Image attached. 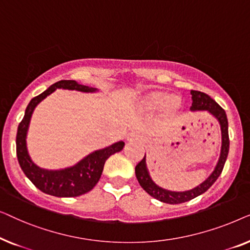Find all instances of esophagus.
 <instances>
[{"mask_svg":"<svg viewBox=\"0 0 250 250\" xmlns=\"http://www.w3.org/2000/svg\"><path fill=\"white\" fill-rule=\"evenodd\" d=\"M136 140H138V141H140V142L143 141V139L141 138V136H140L139 134H136V133H131V134L127 136V141H129V142L136 141Z\"/></svg>","mask_w":250,"mask_h":250,"instance_id":"34e87169","label":"esophagus"}]
</instances>
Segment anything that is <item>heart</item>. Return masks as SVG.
Instances as JSON below:
<instances>
[{
	"mask_svg": "<svg viewBox=\"0 0 250 250\" xmlns=\"http://www.w3.org/2000/svg\"><path fill=\"white\" fill-rule=\"evenodd\" d=\"M142 104L146 110H155L162 104L160 115L164 119H170L180 108V99L175 95H167L163 91H151L145 95Z\"/></svg>",
	"mask_w": 250,
	"mask_h": 250,
	"instance_id": "b5f03b06",
	"label": "heart"
}]
</instances>
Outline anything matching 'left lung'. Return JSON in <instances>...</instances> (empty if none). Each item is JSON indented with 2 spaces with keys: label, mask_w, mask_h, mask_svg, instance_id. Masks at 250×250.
Segmentation results:
<instances>
[{
  "label": "left lung",
  "mask_w": 250,
  "mask_h": 250,
  "mask_svg": "<svg viewBox=\"0 0 250 250\" xmlns=\"http://www.w3.org/2000/svg\"><path fill=\"white\" fill-rule=\"evenodd\" d=\"M191 95H192V105H191V110H207L209 111L214 117L217 118V121L221 124L222 129V150H221V157L218 160L215 170L210 174L208 179L194 188L192 190L184 191V192H174V191H167L164 190L158 186H156L150 179L148 170H146V156L140 162L138 165L135 166V175L138 179L140 186L142 189L148 192L150 196L155 198L157 200L163 201V203L175 205V204H182L186 201H189L193 198L200 196L201 193L206 192L209 188L213 186L215 181L218 179L221 175L222 170H223L224 164L227 162L229 148H230V140H229V125H228V118L225 110L217 104L216 101L213 100L209 95L204 93L200 91H191Z\"/></svg>",
  "instance_id": "8db88e82"
}]
</instances>
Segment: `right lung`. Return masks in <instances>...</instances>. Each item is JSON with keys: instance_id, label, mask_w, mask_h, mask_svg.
<instances>
[{"instance_id": "right-lung-1", "label": "right lung", "mask_w": 250, "mask_h": 250, "mask_svg": "<svg viewBox=\"0 0 250 250\" xmlns=\"http://www.w3.org/2000/svg\"><path fill=\"white\" fill-rule=\"evenodd\" d=\"M56 88H67V90H77L82 92H94L97 90V88L78 84L75 81L63 80L51 85L43 93L33 98L27 105L25 116L18 126L16 138L17 157H18L19 165L22 172L42 192L56 197H78L93 189L98 181L100 180L105 160L114 153L121 151L124 148L125 143L119 141L108 148L92 152L91 155L81 160L77 165L66 169L46 170L37 167L27 152V129H28L34 109L43 99L56 91Z\"/></svg>"}]
</instances>
